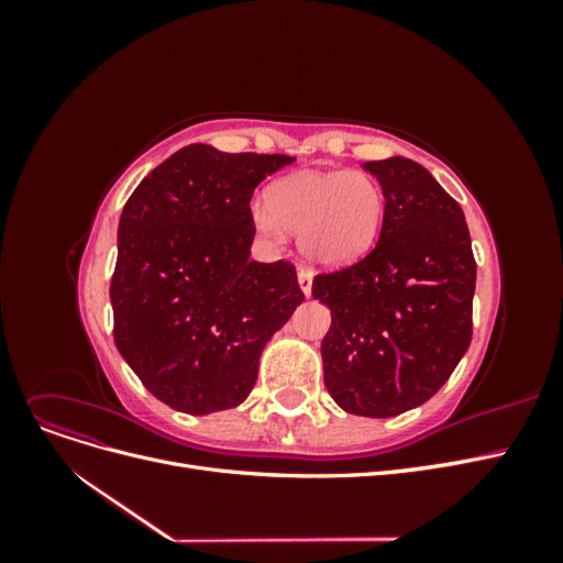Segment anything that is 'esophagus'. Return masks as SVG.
Masks as SVG:
<instances>
[{
	"label": "esophagus",
	"mask_w": 563,
	"mask_h": 563,
	"mask_svg": "<svg viewBox=\"0 0 563 563\" xmlns=\"http://www.w3.org/2000/svg\"><path fill=\"white\" fill-rule=\"evenodd\" d=\"M298 284H300V291L305 294V298H310L312 296V272L298 269Z\"/></svg>",
	"instance_id": "obj_1"
}]
</instances>
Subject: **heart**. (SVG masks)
<instances>
[{
	"mask_svg": "<svg viewBox=\"0 0 563 563\" xmlns=\"http://www.w3.org/2000/svg\"><path fill=\"white\" fill-rule=\"evenodd\" d=\"M251 220L269 244H282L284 230L294 232L305 261L340 267L376 244L385 192L362 172H298L269 187L267 203H253Z\"/></svg>",
	"mask_w": 563,
	"mask_h": 563,
	"instance_id": "obj_1",
	"label": "heart"
}]
</instances>
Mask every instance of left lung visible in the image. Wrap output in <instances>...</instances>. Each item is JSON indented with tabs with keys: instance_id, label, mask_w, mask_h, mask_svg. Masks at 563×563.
<instances>
[{
	"instance_id": "obj_1",
	"label": "left lung",
	"mask_w": 563,
	"mask_h": 563,
	"mask_svg": "<svg viewBox=\"0 0 563 563\" xmlns=\"http://www.w3.org/2000/svg\"><path fill=\"white\" fill-rule=\"evenodd\" d=\"M385 192L380 240L366 258L319 275L331 310L323 383L347 413L391 418L428 401L472 340L476 263L460 203L406 157L366 162Z\"/></svg>"
}]
</instances>
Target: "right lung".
Masks as SVG:
<instances>
[{"instance_id":"obj_1","label":"right lung","mask_w":563,"mask_h":563,"mask_svg":"<svg viewBox=\"0 0 563 563\" xmlns=\"http://www.w3.org/2000/svg\"><path fill=\"white\" fill-rule=\"evenodd\" d=\"M296 162L195 143L150 172L117 230L114 345L166 406H240L261 354L305 300L294 265L249 261L253 190Z\"/></svg>"}]
</instances>
